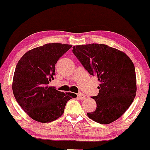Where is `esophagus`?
I'll return each mask as SVG.
<instances>
[{
	"instance_id": "esophagus-1",
	"label": "esophagus",
	"mask_w": 150,
	"mask_h": 150,
	"mask_svg": "<svg viewBox=\"0 0 150 150\" xmlns=\"http://www.w3.org/2000/svg\"><path fill=\"white\" fill-rule=\"evenodd\" d=\"M78 96H79V99L81 100H84L85 99V96H84V94L82 93H78Z\"/></svg>"
}]
</instances>
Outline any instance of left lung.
<instances>
[{
	"label": "left lung",
	"instance_id": "1",
	"mask_svg": "<svg viewBox=\"0 0 150 150\" xmlns=\"http://www.w3.org/2000/svg\"><path fill=\"white\" fill-rule=\"evenodd\" d=\"M72 52L86 70L96 76L100 82L99 93L91 97L97 107L87 112V116L99 124L113 122L126 111L136 96L132 61L126 53L105 44L74 46Z\"/></svg>",
	"mask_w": 150,
	"mask_h": 150
}]
</instances>
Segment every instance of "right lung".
<instances>
[{
    "label": "right lung",
    "mask_w": 150,
    "mask_h": 150,
    "mask_svg": "<svg viewBox=\"0 0 150 150\" xmlns=\"http://www.w3.org/2000/svg\"><path fill=\"white\" fill-rule=\"evenodd\" d=\"M71 45L47 44L26 52L18 62L12 90L16 101L33 120L48 123L62 115L69 100L75 93H63L48 87L55 75V64Z\"/></svg>",
    "instance_id": "obj_1"
}]
</instances>
